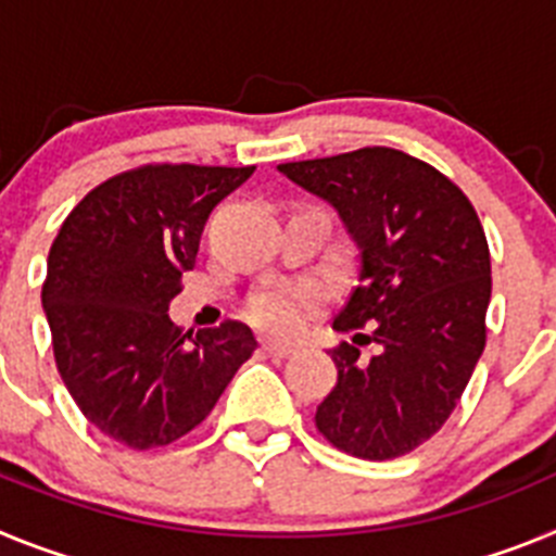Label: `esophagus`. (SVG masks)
<instances>
[{
    "mask_svg": "<svg viewBox=\"0 0 556 556\" xmlns=\"http://www.w3.org/2000/svg\"><path fill=\"white\" fill-rule=\"evenodd\" d=\"M262 348H264V353H269V356H275V358H287L294 353V345H287V342H275V339H262Z\"/></svg>",
    "mask_w": 556,
    "mask_h": 556,
    "instance_id": "obj_1",
    "label": "esophagus"
}]
</instances>
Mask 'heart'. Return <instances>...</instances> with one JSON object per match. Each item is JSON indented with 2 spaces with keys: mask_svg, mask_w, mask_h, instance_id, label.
Returning <instances> with one entry per match:
<instances>
[{
  "mask_svg": "<svg viewBox=\"0 0 556 556\" xmlns=\"http://www.w3.org/2000/svg\"><path fill=\"white\" fill-rule=\"evenodd\" d=\"M326 303V289L317 281H289L278 278L255 289L248 301V320L255 328L278 337H292L306 326L317 308Z\"/></svg>",
  "mask_w": 556,
  "mask_h": 556,
  "instance_id": "1",
  "label": "heart"
}]
</instances>
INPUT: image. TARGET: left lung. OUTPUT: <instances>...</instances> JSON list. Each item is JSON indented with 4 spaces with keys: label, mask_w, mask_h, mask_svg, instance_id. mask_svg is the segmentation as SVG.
<instances>
[{
    "label": "left lung",
    "mask_w": 556,
    "mask_h": 556,
    "mask_svg": "<svg viewBox=\"0 0 556 556\" xmlns=\"http://www.w3.org/2000/svg\"><path fill=\"white\" fill-rule=\"evenodd\" d=\"M337 208L358 248V287L333 331L337 384L314 424L333 448L384 462L424 445L459 404L488 342L490 248L443 172L392 147L281 164ZM367 327L370 334H362ZM376 341L370 359L357 348Z\"/></svg>",
    "instance_id": "obj_1"
}]
</instances>
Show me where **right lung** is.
I'll use <instances>...</instances> for the list:
<instances>
[{
    "mask_svg": "<svg viewBox=\"0 0 556 556\" xmlns=\"http://www.w3.org/2000/svg\"><path fill=\"white\" fill-rule=\"evenodd\" d=\"M253 169L147 164L113 175L49 248L41 303L58 372L88 424L127 448L198 429L258 348L242 323L191 337L166 314L208 214Z\"/></svg>",
    "mask_w": 556,
    "mask_h": 556,
    "instance_id": "obj_1",
    "label": "right lung"
}]
</instances>
